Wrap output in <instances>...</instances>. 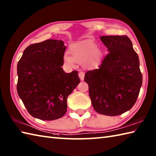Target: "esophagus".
I'll list each match as a JSON object with an SVG mask.
<instances>
[{"instance_id":"34e87169","label":"esophagus","mask_w":156,"mask_h":156,"mask_svg":"<svg viewBox=\"0 0 156 156\" xmlns=\"http://www.w3.org/2000/svg\"><path fill=\"white\" fill-rule=\"evenodd\" d=\"M78 76H79V77H80L81 80H84V72H79Z\"/></svg>"}]
</instances>
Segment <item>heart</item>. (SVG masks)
<instances>
[{
  "label": "heart",
  "instance_id": "b5f03b06",
  "mask_svg": "<svg viewBox=\"0 0 156 156\" xmlns=\"http://www.w3.org/2000/svg\"><path fill=\"white\" fill-rule=\"evenodd\" d=\"M69 54L64 55L66 64L73 66L74 62L84 63L88 67H95L102 59V54L97 45L90 40H84L76 43L69 49Z\"/></svg>",
  "mask_w": 156,
  "mask_h": 156
}]
</instances>
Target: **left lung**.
<instances>
[{
	"label": "left lung",
	"mask_w": 156,
	"mask_h": 156,
	"mask_svg": "<svg viewBox=\"0 0 156 156\" xmlns=\"http://www.w3.org/2000/svg\"><path fill=\"white\" fill-rule=\"evenodd\" d=\"M109 54L98 69L85 74L92 107L98 113L117 116L133 107L142 85L138 55L127 35L102 36Z\"/></svg>",
	"instance_id": "obj_1"
}]
</instances>
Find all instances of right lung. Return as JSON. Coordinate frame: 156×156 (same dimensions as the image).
Masks as SVG:
<instances>
[{
    "label": "right lung",
    "mask_w": 156,
    "mask_h": 156,
    "mask_svg": "<svg viewBox=\"0 0 156 156\" xmlns=\"http://www.w3.org/2000/svg\"><path fill=\"white\" fill-rule=\"evenodd\" d=\"M64 42L48 39L26 48L17 64L16 90L28 112L41 120L62 117L67 98L80 83L78 72L66 73Z\"/></svg>",
    "instance_id": "1"
}]
</instances>
